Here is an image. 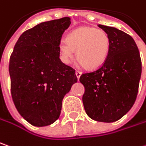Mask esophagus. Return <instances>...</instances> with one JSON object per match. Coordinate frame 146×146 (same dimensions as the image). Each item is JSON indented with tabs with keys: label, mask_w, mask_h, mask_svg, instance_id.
I'll return each instance as SVG.
<instances>
[{
	"label": "esophagus",
	"mask_w": 146,
	"mask_h": 146,
	"mask_svg": "<svg viewBox=\"0 0 146 146\" xmlns=\"http://www.w3.org/2000/svg\"><path fill=\"white\" fill-rule=\"evenodd\" d=\"M81 74H82V73H81L80 71H79V70H76V76L78 80L80 79V76H81Z\"/></svg>",
	"instance_id": "1"
}]
</instances>
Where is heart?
<instances>
[{"instance_id": "heart-1", "label": "heart", "mask_w": 146, "mask_h": 146, "mask_svg": "<svg viewBox=\"0 0 146 146\" xmlns=\"http://www.w3.org/2000/svg\"><path fill=\"white\" fill-rule=\"evenodd\" d=\"M111 42L102 29L94 27H80L70 33L67 39L59 42L58 49L62 61L69 63L76 51V58L86 69L96 70L106 62Z\"/></svg>"}]
</instances>
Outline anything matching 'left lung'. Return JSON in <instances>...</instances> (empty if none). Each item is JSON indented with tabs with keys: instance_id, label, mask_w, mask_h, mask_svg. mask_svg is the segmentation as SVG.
Wrapping results in <instances>:
<instances>
[{
	"instance_id": "1",
	"label": "left lung",
	"mask_w": 146,
	"mask_h": 146,
	"mask_svg": "<svg viewBox=\"0 0 146 146\" xmlns=\"http://www.w3.org/2000/svg\"><path fill=\"white\" fill-rule=\"evenodd\" d=\"M108 35V56L98 70L82 74V98L87 115L93 120L113 122L131 108L138 93L141 60L134 39L116 28L98 25Z\"/></svg>"
}]
</instances>
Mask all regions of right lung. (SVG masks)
Listing matches in <instances>:
<instances>
[{"label": "right lung", "instance_id": "right-lung-1", "mask_svg": "<svg viewBox=\"0 0 146 146\" xmlns=\"http://www.w3.org/2000/svg\"><path fill=\"white\" fill-rule=\"evenodd\" d=\"M70 18L42 22L22 33L10 58L11 96L19 114L35 127L58 119L62 99L77 82L60 60L58 44Z\"/></svg>", "mask_w": 146, "mask_h": 146}]
</instances>
